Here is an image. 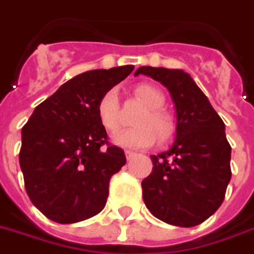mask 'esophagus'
<instances>
[{"mask_svg":"<svg viewBox=\"0 0 254 254\" xmlns=\"http://www.w3.org/2000/svg\"><path fill=\"white\" fill-rule=\"evenodd\" d=\"M135 155H136V154H135V152L128 151V150H127V151H126V158H127V161H131V159H132V158H134Z\"/></svg>","mask_w":254,"mask_h":254,"instance_id":"esophagus-1","label":"esophagus"}]
</instances>
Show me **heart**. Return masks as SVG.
<instances>
[{
    "instance_id": "heart-1",
    "label": "heart",
    "mask_w": 254,
    "mask_h": 254,
    "mask_svg": "<svg viewBox=\"0 0 254 254\" xmlns=\"http://www.w3.org/2000/svg\"><path fill=\"white\" fill-rule=\"evenodd\" d=\"M135 95L147 107L146 111L135 122V128L122 129L112 136V140L125 148H146L155 142L167 143L177 132V122L170 112L163 110L166 103L165 93L154 84L143 83L136 85ZM120 104L118 91L108 89L96 106L99 122L108 131L115 132L120 127Z\"/></svg>"
}]
</instances>
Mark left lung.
Wrapping results in <instances>:
<instances>
[{"label":"left lung","instance_id":"obj_1","mask_svg":"<svg viewBox=\"0 0 254 254\" xmlns=\"http://www.w3.org/2000/svg\"><path fill=\"white\" fill-rule=\"evenodd\" d=\"M135 75L161 81L177 110V138L169 151L151 155V174L142 182L143 201L163 222L197 226L221 206L232 178L224 122L184 70L140 66Z\"/></svg>","mask_w":254,"mask_h":254}]
</instances>
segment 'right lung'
<instances>
[{"mask_svg":"<svg viewBox=\"0 0 254 254\" xmlns=\"http://www.w3.org/2000/svg\"><path fill=\"white\" fill-rule=\"evenodd\" d=\"M134 65L95 69L68 80L22 127L20 167L28 197L47 218L73 224L104 209L110 179L126 165L99 122V99Z\"/></svg>","mask_w":254,"mask_h":254,"instance_id":"obj_1","label":"right lung"}]
</instances>
